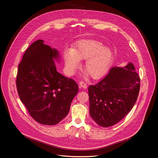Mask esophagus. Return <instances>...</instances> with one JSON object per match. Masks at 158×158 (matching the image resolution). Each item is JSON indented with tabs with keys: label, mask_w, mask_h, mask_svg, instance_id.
I'll list each match as a JSON object with an SVG mask.
<instances>
[{
	"label": "esophagus",
	"mask_w": 158,
	"mask_h": 158,
	"mask_svg": "<svg viewBox=\"0 0 158 158\" xmlns=\"http://www.w3.org/2000/svg\"><path fill=\"white\" fill-rule=\"evenodd\" d=\"M79 86H80L81 88H82L83 89H86L87 87H88L86 84L85 82H83V81H80L79 82Z\"/></svg>",
	"instance_id": "34e87169"
}]
</instances>
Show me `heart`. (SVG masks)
I'll list each match as a JSON object with an SVG mask.
<instances>
[{
  "label": "heart",
  "instance_id": "obj_1",
  "mask_svg": "<svg viewBox=\"0 0 158 158\" xmlns=\"http://www.w3.org/2000/svg\"><path fill=\"white\" fill-rule=\"evenodd\" d=\"M66 69L70 75L75 74L81 67V61L86 60L84 77L89 76L98 79L106 74L114 58L112 50L104 47L100 42L88 40H82L73 49H67L64 54Z\"/></svg>",
  "mask_w": 158,
  "mask_h": 158
}]
</instances>
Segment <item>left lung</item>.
Here are the masks:
<instances>
[{
  "instance_id": "8db88e82",
  "label": "left lung",
  "mask_w": 158,
  "mask_h": 158,
  "mask_svg": "<svg viewBox=\"0 0 158 158\" xmlns=\"http://www.w3.org/2000/svg\"><path fill=\"white\" fill-rule=\"evenodd\" d=\"M140 77L132 63L114 67L95 85L88 88L89 114L102 127H109L131 110L140 90Z\"/></svg>"
}]
</instances>
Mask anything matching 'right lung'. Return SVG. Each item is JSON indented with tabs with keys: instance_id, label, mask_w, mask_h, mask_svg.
Segmentation results:
<instances>
[{
	"instance_id": "1",
	"label": "right lung",
	"mask_w": 158,
	"mask_h": 158,
	"mask_svg": "<svg viewBox=\"0 0 158 158\" xmlns=\"http://www.w3.org/2000/svg\"><path fill=\"white\" fill-rule=\"evenodd\" d=\"M57 49L37 40L26 50L19 64L16 87L19 98L37 122L55 125L68 114L77 84L56 70Z\"/></svg>"
}]
</instances>
